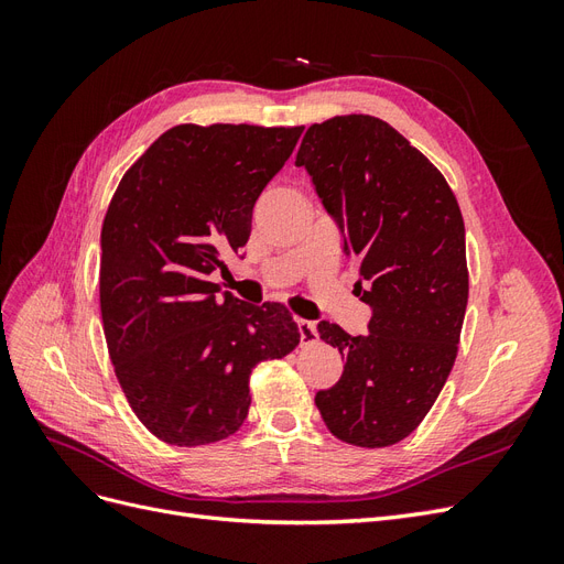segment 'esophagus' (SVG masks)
<instances>
[{
    "instance_id": "esophagus-1",
    "label": "esophagus",
    "mask_w": 564,
    "mask_h": 564,
    "mask_svg": "<svg viewBox=\"0 0 564 564\" xmlns=\"http://www.w3.org/2000/svg\"><path fill=\"white\" fill-rule=\"evenodd\" d=\"M296 324H299L301 344H303V346H311V344H315V340H317V329H315V324H313L311 319H296Z\"/></svg>"
}]
</instances>
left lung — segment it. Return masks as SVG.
<instances>
[{
	"mask_svg": "<svg viewBox=\"0 0 564 564\" xmlns=\"http://www.w3.org/2000/svg\"><path fill=\"white\" fill-rule=\"evenodd\" d=\"M322 207L360 261L355 294L365 336L319 322L344 357L315 395L327 429L355 447H390L431 412L456 360L468 305L466 230L445 176L400 131L371 115L313 124L296 152Z\"/></svg>",
	"mask_w": 564,
	"mask_h": 564,
	"instance_id": "obj_1",
	"label": "left lung"
}]
</instances>
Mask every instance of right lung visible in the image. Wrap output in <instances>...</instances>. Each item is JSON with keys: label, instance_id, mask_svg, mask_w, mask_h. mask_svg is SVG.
Segmentation results:
<instances>
[{"label": "right lung", "instance_id": "1", "mask_svg": "<svg viewBox=\"0 0 564 564\" xmlns=\"http://www.w3.org/2000/svg\"><path fill=\"white\" fill-rule=\"evenodd\" d=\"M301 131L181 124L119 181L100 230V315L119 386L166 445L232 435L251 369L299 346L282 303L220 299L212 275L247 245L253 204Z\"/></svg>", "mask_w": 564, "mask_h": 564}]
</instances>
